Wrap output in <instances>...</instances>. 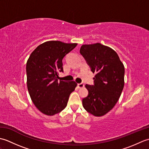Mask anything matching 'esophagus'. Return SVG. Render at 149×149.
<instances>
[{
    "mask_svg": "<svg viewBox=\"0 0 149 149\" xmlns=\"http://www.w3.org/2000/svg\"><path fill=\"white\" fill-rule=\"evenodd\" d=\"M77 86H78V88H83L84 86V85L83 83H80V84H77Z\"/></svg>",
    "mask_w": 149,
    "mask_h": 149,
    "instance_id": "34e87169",
    "label": "esophagus"
}]
</instances>
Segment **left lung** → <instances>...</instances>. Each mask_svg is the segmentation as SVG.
<instances>
[{
    "mask_svg": "<svg viewBox=\"0 0 149 149\" xmlns=\"http://www.w3.org/2000/svg\"><path fill=\"white\" fill-rule=\"evenodd\" d=\"M80 53L95 73L94 86L86 84L88 95L83 99V106L95 116L105 115L111 110L124 86L125 69L117 53L100 43L83 45Z\"/></svg>",
    "mask_w": 149,
    "mask_h": 149,
    "instance_id": "left-lung-1",
    "label": "left lung"
}]
</instances>
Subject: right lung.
I'll return each instance as SVG.
<instances>
[{"instance_id":"1","label":"right lung","mask_w":149,"mask_h":149,"mask_svg":"<svg viewBox=\"0 0 149 149\" xmlns=\"http://www.w3.org/2000/svg\"><path fill=\"white\" fill-rule=\"evenodd\" d=\"M60 41H48L31 54L26 65L27 86L31 99L40 111L53 116L64 109L77 84L58 81L63 71V59L77 46Z\"/></svg>"}]
</instances>
